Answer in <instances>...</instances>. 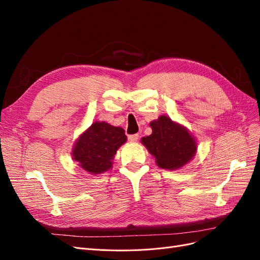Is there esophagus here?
<instances>
[{
    "label": "esophagus",
    "mask_w": 260,
    "mask_h": 260,
    "mask_svg": "<svg viewBox=\"0 0 260 260\" xmlns=\"http://www.w3.org/2000/svg\"><path fill=\"white\" fill-rule=\"evenodd\" d=\"M139 139V135H130L128 136V140L130 141V142H136V141H138Z\"/></svg>",
    "instance_id": "esophagus-1"
}]
</instances>
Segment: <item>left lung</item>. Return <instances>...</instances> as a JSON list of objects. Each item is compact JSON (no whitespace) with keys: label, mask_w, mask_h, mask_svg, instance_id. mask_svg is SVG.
I'll return each mask as SVG.
<instances>
[{"label":"left lung","mask_w":260,"mask_h":260,"mask_svg":"<svg viewBox=\"0 0 260 260\" xmlns=\"http://www.w3.org/2000/svg\"><path fill=\"white\" fill-rule=\"evenodd\" d=\"M152 135L141 142L155 158L159 168L177 170L190 162L198 151V143L192 133L166 115L149 122Z\"/></svg>","instance_id":"8db88e82"}]
</instances>
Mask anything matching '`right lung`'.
<instances>
[{
	"label": "right lung",
	"mask_w": 260,
	"mask_h": 260,
	"mask_svg": "<svg viewBox=\"0 0 260 260\" xmlns=\"http://www.w3.org/2000/svg\"><path fill=\"white\" fill-rule=\"evenodd\" d=\"M127 137L120 127L105 121H94L76 140L73 159L90 175H100L113 168L115 155Z\"/></svg>",
	"instance_id": "add662e5"
}]
</instances>
